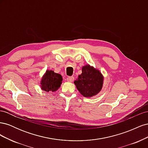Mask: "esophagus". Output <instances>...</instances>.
Listing matches in <instances>:
<instances>
[{
    "mask_svg": "<svg viewBox=\"0 0 148 148\" xmlns=\"http://www.w3.org/2000/svg\"><path fill=\"white\" fill-rule=\"evenodd\" d=\"M66 79L69 82H72L74 80V77H68L66 78Z\"/></svg>",
    "mask_w": 148,
    "mask_h": 148,
    "instance_id": "esophagus-1",
    "label": "esophagus"
}]
</instances>
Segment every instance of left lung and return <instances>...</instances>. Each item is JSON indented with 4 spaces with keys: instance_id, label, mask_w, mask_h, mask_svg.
<instances>
[{
    "instance_id": "left-lung-1",
    "label": "left lung",
    "mask_w": 148,
    "mask_h": 148,
    "mask_svg": "<svg viewBox=\"0 0 148 148\" xmlns=\"http://www.w3.org/2000/svg\"><path fill=\"white\" fill-rule=\"evenodd\" d=\"M102 75L100 71L89 65L82 68V73L78 76L74 83L84 97H89L99 93L103 84Z\"/></svg>"
}]
</instances>
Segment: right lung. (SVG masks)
<instances>
[{
    "mask_svg": "<svg viewBox=\"0 0 148 148\" xmlns=\"http://www.w3.org/2000/svg\"><path fill=\"white\" fill-rule=\"evenodd\" d=\"M62 80L61 75L54 73L52 70H47L42 78L41 89L47 92H54L60 88Z\"/></svg>",
    "mask_w": 148,
    "mask_h": 148,
    "instance_id": "add662e5",
    "label": "right lung"
}]
</instances>
